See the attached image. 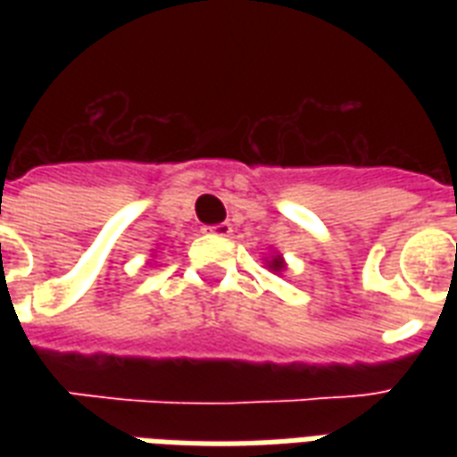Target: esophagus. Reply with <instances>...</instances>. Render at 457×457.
<instances>
[{"label": "esophagus", "instance_id": "1", "mask_svg": "<svg viewBox=\"0 0 457 457\" xmlns=\"http://www.w3.org/2000/svg\"><path fill=\"white\" fill-rule=\"evenodd\" d=\"M208 232L211 235H218V237H228L232 232V225L229 222H218V225H208Z\"/></svg>", "mask_w": 457, "mask_h": 457}]
</instances>
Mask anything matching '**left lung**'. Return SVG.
<instances>
[{"mask_svg": "<svg viewBox=\"0 0 457 457\" xmlns=\"http://www.w3.org/2000/svg\"><path fill=\"white\" fill-rule=\"evenodd\" d=\"M270 268H272V270H282V268H285V263H282V258H272Z\"/></svg>", "mask_w": 457, "mask_h": 457, "instance_id": "obj_1", "label": "left lung"}]
</instances>
